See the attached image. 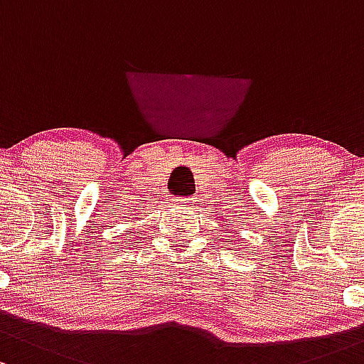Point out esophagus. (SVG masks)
<instances>
[{
  "label": "esophagus",
  "mask_w": 364,
  "mask_h": 364,
  "mask_svg": "<svg viewBox=\"0 0 364 364\" xmlns=\"http://www.w3.org/2000/svg\"><path fill=\"white\" fill-rule=\"evenodd\" d=\"M178 204H179V205H192V198H188V197H183V198H179V200H178Z\"/></svg>",
  "instance_id": "obj_1"
}]
</instances>
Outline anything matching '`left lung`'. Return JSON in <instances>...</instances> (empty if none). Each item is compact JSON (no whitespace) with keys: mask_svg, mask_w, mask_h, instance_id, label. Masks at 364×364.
Returning <instances> with one entry per match:
<instances>
[{"mask_svg":"<svg viewBox=\"0 0 364 364\" xmlns=\"http://www.w3.org/2000/svg\"><path fill=\"white\" fill-rule=\"evenodd\" d=\"M228 242H230V239H228Z\"/></svg>","mask_w":364,"mask_h":364,"instance_id":"left-lung-1","label":"left lung"}]
</instances>
